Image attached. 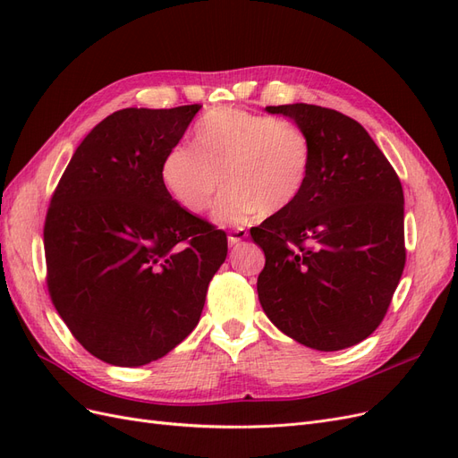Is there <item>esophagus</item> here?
Wrapping results in <instances>:
<instances>
[{
	"label": "esophagus",
	"mask_w": 458,
	"mask_h": 458,
	"mask_svg": "<svg viewBox=\"0 0 458 458\" xmlns=\"http://www.w3.org/2000/svg\"><path fill=\"white\" fill-rule=\"evenodd\" d=\"M248 237V231L244 229V227H233V231L229 233V237H227V241H229V244L233 246V244H239L241 241H244Z\"/></svg>",
	"instance_id": "obj_1"
}]
</instances>
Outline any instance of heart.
I'll list each match as a JSON object with an SVG mask.
<instances>
[{
  "instance_id": "1",
  "label": "heart",
  "mask_w": 458,
  "mask_h": 458,
  "mask_svg": "<svg viewBox=\"0 0 458 458\" xmlns=\"http://www.w3.org/2000/svg\"><path fill=\"white\" fill-rule=\"evenodd\" d=\"M313 157L310 135L294 123L224 108L199 123L192 148L179 145L164 157L160 177L192 214L210 208L225 179L214 217L231 225L290 210L308 189Z\"/></svg>"
}]
</instances>
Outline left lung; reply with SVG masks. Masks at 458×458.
Returning a JSON list of instances; mask_svg holds the SVG:
<instances>
[{
  "instance_id": "left-lung-1",
  "label": "left lung",
  "mask_w": 458,
  "mask_h": 458,
  "mask_svg": "<svg viewBox=\"0 0 458 458\" xmlns=\"http://www.w3.org/2000/svg\"><path fill=\"white\" fill-rule=\"evenodd\" d=\"M266 110L293 118L315 157L303 197L250 229L266 254L259 303L308 348H350L378 328L403 275V187L353 118L306 103Z\"/></svg>"
}]
</instances>
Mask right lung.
<instances>
[{
    "label": "right lung",
    "instance_id": "right-lung-1",
    "mask_svg": "<svg viewBox=\"0 0 458 458\" xmlns=\"http://www.w3.org/2000/svg\"><path fill=\"white\" fill-rule=\"evenodd\" d=\"M200 106L106 116L51 197L49 296L72 336L105 363L141 367L182 344L227 258L225 231L179 206L160 177Z\"/></svg>",
    "mask_w": 458,
    "mask_h": 458
}]
</instances>
